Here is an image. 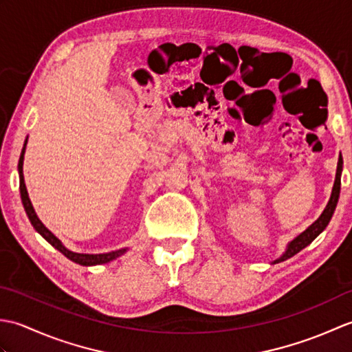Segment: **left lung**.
Here are the masks:
<instances>
[{
    "instance_id": "left-lung-1",
    "label": "left lung",
    "mask_w": 352,
    "mask_h": 352,
    "mask_svg": "<svg viewBox=\"0 0 352 352\" xmlns=\"http://www.w3.org/2000/svg\"><path fill=\"white\" fill-rule=\"evenodd\" d=\"M342 159H339V163H338V172H336V182H334V186H333V193H331V198L330 201H328V204L325 207V210L322 212V214L319 216V219L311 223V226L304 231V233H301L298 237H295L294 241H292L287 246V251L283 254V256L275 260L274 263H280V261H284L287 260L290 257H294L295 254L300 252L301 250H304L305 246L310 245L315 239L322 233V231L325 230V227L328 226V222H330L331 216L336 210V206H338V201H339V193H340V172H342Z\"/></svg>"
}]
</instances>
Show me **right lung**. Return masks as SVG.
<instances>
[{
  "mask_svg": "<svg viewBox=\"0 0 352 352\" xmlns=\"http://www.w3.org/2000/svg\"><path fill=\"white\" fill-rule=\"evenodd\" d=\"M27 144V142H25ZM24 153H25V146L22 148V153L19 157V163H18V169H19V190H21V199H22V204H24V208L27 212V216L30 222H32V226L34 227V230L39 233L45 241L50 242L52 246H54L56 250L60 251L65 257H68L69 260L76 261L78 265H83V266H94V265H102V263H107V261L113 260L119 256H122L125 252V250H119V251H113V252H107V254H78V252H72L69 250H66L65 246L62 245V242L58 241V239L51 233V231L43 226V223L37 218L36 213H34V208L32 206V201L28 198V193H27V188H25V183H24V174H22V163H24Z\"/></svg>",
  "mask_w": 352,
  "mask_h": 352,
  "instance_id": "1",
  "label": "right lung"
}]
</instances>
